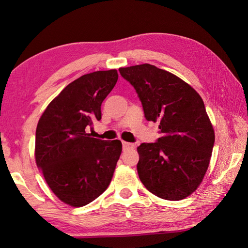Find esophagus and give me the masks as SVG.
Returning a JSON list of instances; mask_svg holds the SVG:
<instances>
[{"instance_id":"esophagus-1","label":"esophagus","mask_w":248,"mask_h":248,"mask_svg":"<svg viewBox=\"0 0 248 248\" xmlns=\"http://www.w3.org/2000/svg\"><path fill=\"white\" fill-rule=\"evenodd\" d=\"M135 145L133 143H128V141H123V148L125 149H132L134 148Z\"/></svg>"}]
</instances>
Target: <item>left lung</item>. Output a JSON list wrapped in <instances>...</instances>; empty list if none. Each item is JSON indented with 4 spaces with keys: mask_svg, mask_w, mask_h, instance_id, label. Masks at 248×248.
<instances>
[{
    "mask_svg": "<svg viewBox=\"0 0 248 248\" xmlns=\"http://www.w3.org/2000/svg\"><path fill=\"white\" fill-rule=\"evenodd\" d=\"M135 89L145 118L157 121L161 138L138 147V172L155 196L181 200L202 183L214 146V130L202 97L187 83L154 65L119 68Z\"/></svg>",
    "mask_w": 248,
    "mask_h": 248,
    "instance_id": "1",
    "label": "left lung"
}]
</instances>
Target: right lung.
<instances>
[{
  "instance_id": "add662e5",
  "label": "right lung",
  "mask_w": 248,
  "mask_h": 248,
  "mask_svg": "<svg viewBox=\"0 0 248 248\" xmlns=\"http://www.w3.org/2000/svg\"><path fill=\"white\" fill-rule=\"evenodd\" d=\"M118 80L117 70L84 75L62 89L38 121L36 164L62 202L83 207L109 186L123 145L93 139L87 130L101 119V104Z\"/></svg>"
}]
</instances>
